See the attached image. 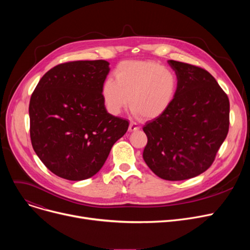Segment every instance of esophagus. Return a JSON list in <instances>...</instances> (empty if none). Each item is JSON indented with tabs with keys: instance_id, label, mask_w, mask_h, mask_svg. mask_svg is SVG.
I'll use <instances>...</instances> for the list:
<instances>
[{
	"instance_id": "34e87169",
	"label": "esophagus",
	"mask_w": 250,
	"mask_h": 250,
	"mask_svg": "<svg viewBox=\"0 0 250 250\" xmlns=\"http://www.w3.org/2000/svg\"><path fill=\"white\" fill-rule=\"evenodd\" d=\"M140 128V126L136 124V123H130L129 124V126H128V130L129 132H136V130H138Z\"/></svg>"
}]
</instances>
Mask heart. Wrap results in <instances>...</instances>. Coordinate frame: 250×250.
Instances as JSON below:
<instances>
[{
    "mask_svg": "<svg viewBox=\"0 0 250 250\" xmlns=\"http://www.w3.org/2000/svg\"><path fill=\"white\" fill-rule=\"evenodd\" d=\"M114 79L101 86L107 111L120 114L128 104L135 115L155 120L171 106L178 89L176 74L153 61H125L117 64Z\"/></svg>",
    "mask_w": 250,
    "mask_h": 250,
    "instance_id": "1",
    "label": "heart"
}]
</instances>
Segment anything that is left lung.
Masks as SVG:
<instances>
[{"mask_svg":"<svg viewBox=\"0 0 250 250\" xmlns=\"http://www.w3.org/2000/svg\"><path fill=\"white\" fill-rule=\"evenodd\" d=\"M178 79L176 97L169 109L143 130L148 138L143 158L165 180H185L205 172L229 130L227 94L208 71L170 60Z\"/></svg>","mask_w":250,"mask_h":250,"instance_id":"8db88e82","label":"left lung"}]
</instances>
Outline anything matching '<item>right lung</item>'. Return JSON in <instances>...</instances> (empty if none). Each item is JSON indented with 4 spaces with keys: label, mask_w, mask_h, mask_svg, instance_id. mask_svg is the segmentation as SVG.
I'll return each instance as SVG.
<instances>
[{
    "label": "right lung",
    "mask_w": 250,
    "mask_h": 250,
    "mask_svg": "<svg viewBox=\"0 0 250 250\" xmlns=\"http://www.w3.org/2000/svg\"><path fill=\"white\" fill-rule=\"evenodd\" d=\"M109 62L76 61L43 75L30 98V139L38 158L68 180L95 175L128 122L107 112L101 86Z\"/></svg>",
    "instance_id": "add662e5"
}]
</instances>
